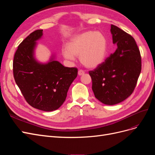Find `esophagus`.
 <instances>
[{
	"instance_id": "esophagus-1",
	"label": "esophagus",
	"mask_w": 155,
	"mask_h": 155,
	"mask_svg": "<svg viewBox=\"0 0 155 155\" xmlns=\"http://www.w3.org/2000/svg\"><path fill=\"white\" fill-rule=\"evenodd\" d=\"M84 74H85V72H84L83 70H79V71H78V75H79V76H82V75H83Z\"/></svg>"
}]
</instances>
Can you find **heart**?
Returning <instances> with one entry per match:
<instances>
[{
    "instance_id": "heart-1",
    "label": "heart",
    "mask_w": 155,
    "mask_h": 155,
    "mask_svg": "<svg viewBox=\"0 0 155 155\" xmlns=\"http://www.w3.org/2000/svg\"><path fill=\"white\" fill-rule=\"evenodd\" d=\"M107 39L101 33L88 31L75 35L62 50L64 57L74 60L79 55L81 63L87 68H96L105 60Z\"/></svg>"
}]
</instances>
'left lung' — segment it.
<instances>
[{
  "label": "left lung",
  "instance_id": "obj_1",
  "mask_svg": "<svg viewBox=\"0 0 155 155\" xmlns=\"http://www.w3.org/2000/svg\"><path fill=\"white\" fill-rule=\"evenodd\" d=\"M112 41L117 49L104 62L89 71L96 98L112 105L131 95L141 72L142 59L133 37L120 28L111 25Z\"/></svg>",
  "mask_w": 155,
  "mask_h": 155
}]
</instances>
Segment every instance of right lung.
<instances>
[{"label": "right lung", "instance_id": "obj_1", "mask_svg": "<svg viewBox=\"0 0 155 155\" xmlns=\"http://www.w3.org/2000/svg\"><path fill=\"white\" fill-rule=\"evenodd\" d=\"M42 35L43 30H35L18 45L13 58V77L28 104L37 109L53 111L66 100L78 68L64 67L54 57L45 64L37 61L34 50Z\"/></svg>", "mask_w": 155, "mask_h": 155}]
</instances>
